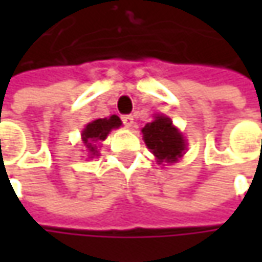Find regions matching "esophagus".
Instances as JSON below:
<instances>
[{
	"label": "esophagus",
	"mask_w": 262,
	"mask_h": 262,
	"mask_svg": "<svg viewBox=\"0 0 262 262\" xmlns=\"http://www.w3.org/2000/svg\"><path fill=\"white\" fill-rule=\"evenodd\" d=\"M121 119H122L124 125L126 126H131L134 124V118H133V115H122L121 116Z\"/></svg>",
	"instance_id": "esophagus-1"
}]
</instances>
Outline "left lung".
<instances>
[{"label":"left lung","instance_id":"left-lung-1","mask_svg":"<svg viewBox=\"0 0 262 262\" xmlns=\"http://www.w3.org/2000/svg\"><path fill=\"white\" fill-rule=\"evenodd\" d=\"M143 137L147 147L160 162H176L185 151L184 137L166 116H156L153 122H148L143 128Z\"/></svg>","mask_w":262,"mask_h":262}]
</instances>
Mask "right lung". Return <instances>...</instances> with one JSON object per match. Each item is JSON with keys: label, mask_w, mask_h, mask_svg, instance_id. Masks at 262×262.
Masks as SVG:
<instances>
[{"label": "right lung", "mask_w": 262, "mask_h": 262, "mask_svg": "<svg viewBox=\"0 0 262 262\" xmlns=\"http://www.w3.org/2000/svg\"><path fill=\"white\" fill-rule=\"evenodd\" d=\"M121 119L116 115H112L111 118H105V119H96L93 122L87 124V126L83 131V143L86 144L89 148L90 155L97 156V150H96L95 143L99 140H105L106 136L109 134V131L112 128H118L121 126Z\"/></svg>", "instance_id": "right-lung-1"}]
</instances>
